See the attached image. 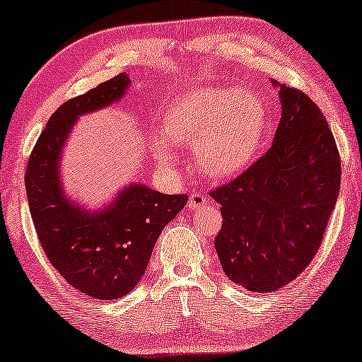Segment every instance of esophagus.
Returning a JSON list of instances; mask_svg holds the SVG:
<instances>
[{
  "label": "esophagus",
  "mask_w": 362,
  "mask_h": 362,
  "mask_svg": "<svg viewBox=\"0 0 362 362\" xmlns=\"http://www.w3.org/2000/svg\"><path fill=\"white\" fill-rule=\"evenodd\" d=\"M206 203H208V198L203 197L202 193H193V195H190V198H188V208H190L192 211L203 208Z\"/></svg>",
  "instance_id": "34e87169"
}]
</instances>
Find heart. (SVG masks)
<instances>
[{"mask_svg":"<svg viewBox=\"0 0 362 362\" xmlns=\"http://www.w3.org/2000/svg\"><path fill=\"white\" fill-rule=\"evenodd\" d=\"M268 110L249 89L198 86L179 97L160 122V136L151 148L164 167L177 163L169 148L195 146V160L204 175L228 180L255 163L265 139Z\"/></svg>","mask_w":362,"mask_h":362,"instance_id":"heart-1","label":"heart"}]
</instances>
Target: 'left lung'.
I'll return each instance as SVG.
<instances>
[{"label": "left lung", "instance_id": "left-lung-1", "mask_svg": "<svg viewBox=\"0 0 362 362\" xmlns=\"http://www.w3.org/2000/svg\"><path fill=\"white\" fill-rule=\"evenodd\" d=\"M281 118L268 153L211 192L223 228L214 247L226 276L253 293L298 278L335 208L341 163L325 117L302 90L272 79Z\"/></svg>", "mask_w": 362, "mask_h": 362}]
</instances>
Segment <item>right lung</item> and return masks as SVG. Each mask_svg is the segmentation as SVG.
<instances>
[{"instance_id": "1", "label": "right lung", "mask_w": 362, "mask_h": 362, "mask_svg": "<svg viewBox=\"0 0 362 362\" xmlns=\"http://www.w3.org/2000/svg\"><path fill=\"white\" fill-rule=\"evenodd\" d=\"M129 84L122 73L64 102L25 170L27 202L43 252L74 289L99 300L123 298L139 283L156 240L188 202L187 195H165L134 182L102 208L89 209L64 190L62 156L74 123L123 99Z\"/></svg>"}]
</instances>
